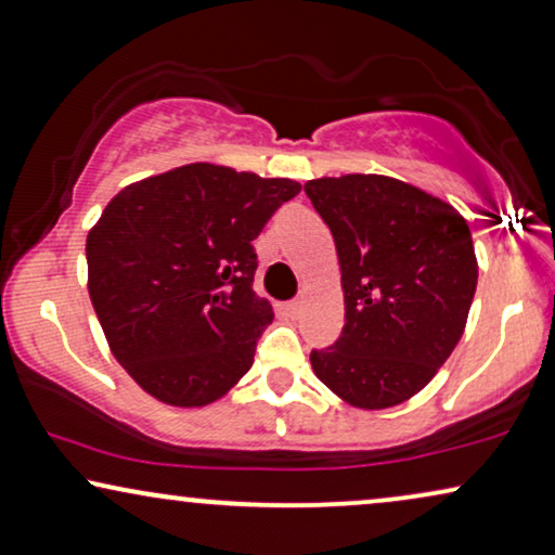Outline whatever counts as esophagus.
I'll use <instances>...</instances> for the list:
<instances>
[{
    "instance_id": "1",
    "label": "esophagus",
    "mask_w": 555,
    "mask_h": 555,
    "mask_svg": "<svg viewBox=\"0 0 555 555\" xmlns=\"http://www.w3.org/2000/svg\"><path fill=\"white\" fill-rule=\"evenodd\" d=\"M301 307H304V301H301V299H294V301L286 304V311H288V314H292V317H296V314H299V311H301Z\"/></svg>"
}]
</instances>
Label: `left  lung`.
Returning a JSON list of instances; mask_svg holds the SVG:
<instances>
[{"label": "left lung", "mask_w": 555, "mask_h": 555, "mask_svg": "<svg viewBox=\"0 0 555 555\" xmlns=\"http://www.w3.org/2000/svg\"><path fill=\"white\" fill-rule=\"evenodd\" d=\"M304 193L330 225L345 292L341 337L311 366L352 408H395L463 337L478 286L470 229L450 203L389 176L317 178Z\"/></svg>", "instance_id": "1"}]
</instances>
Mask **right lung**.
<instances>
[{"label": "right lung", "instance_id": "1", "mask_svg": "<svg viewBox=\"0 0 555 555\" xmlns=\"http://www.w3.org/2000/svg\"><path fill=\"white\" fill-rule=\"evenodd\" d=\"M301 185L191 163L130 183L88 233V292L107 345L155 400L206 408L251 370L274 309L251 241Z\"/></svg>", "mask_w": 555, "mask_h": 555}]
</instances>
